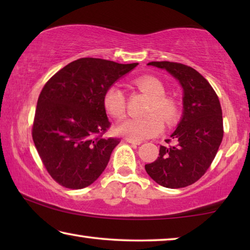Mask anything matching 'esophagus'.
<instances>
[{
	"label": "esophagus",
	"instance_id": "1",
	"mask_svg": "<svg viewBox=\"0 0 250 250\" xmlns=\"http://www.w3.org/2000/svg\"><path fill=\"white\" fill-rule=\"evenodd\" d=\"M125 140L126 141V142H128V143H131V145H134V146H139V145H140V141H137V140H133V139H131V138H128V137H126L125 139Z\"/></svg>",
	"mask_w": 250,
	"mask_h": 250
}]
</instances>
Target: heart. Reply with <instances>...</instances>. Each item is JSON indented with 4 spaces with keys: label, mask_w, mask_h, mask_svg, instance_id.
I'll list each match as a JSON object with an SVG mask.
<instances>
[{
    "label": "heart",
    "mask_w": 250,
    "mask_h": 250,
    "mask_svg": "<svg viewBox=\"0 0 250 250\" xmlns=\"http://www.w3.org/2000/svg\"><path fill=\"white\" fill-rule=\"evenodd\" d=\"M134 86L139 90L146 92L151 97V103L147 105L146 115L142 118H128L118 125V131L128 138L140 141L158 135L163 128L176 122L180 116L179 104L174 99L166 96V86L154 76H141L133 80ZM104 104L110 116L120 119L125 116L126 109L125 96L119 87L111 86L104 96Z\"/></svg>",
    "instance_id": "obj_1"
}]
</instances>
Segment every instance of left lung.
Listing matches in <instances>:
<instances>
[{
  "label": "left lung",
  "instance_id": "8db88e82",
  "mask_svg": "<svg viewBox=\"0 0 250 250\" xmlns=\"http://www.w3.org/2000/svg\"><path fill=\"white\" fill-rule=\"evenodd\" d=\"M147 65L166 69L179 80L184 110L171 139L166 140L175 145L160 146L158 159L146 164V171L164 188H185L200 180L216 156L224 135L221 103L209 83L192 67L174 62Z\"/></svg>",
  "mask_w": 250,
  "mask_h": 250
}]
</instances>
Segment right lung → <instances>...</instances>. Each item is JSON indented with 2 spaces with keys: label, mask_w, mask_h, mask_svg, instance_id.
Wrapping results in <instances>:
<instances>
[{
  "label": "right lung",
  "mask_w": 250,
  "mask_h": 250,
  "mask_svg": "<svg viewBox=\"0 0 250 250\" xmlns=\"http://www.w3.org/2000/svg\"><path fill=\"white\" fill-rule=\"evenodd\" d=\"M137 65L79 58L45 83L37 100L32 137L45 168L59 185L87 188L104 171L120 142L104 137L111 125L104 92Z\"/></svg>",
  "instance_id": "add662e5"
}]
</instances>
